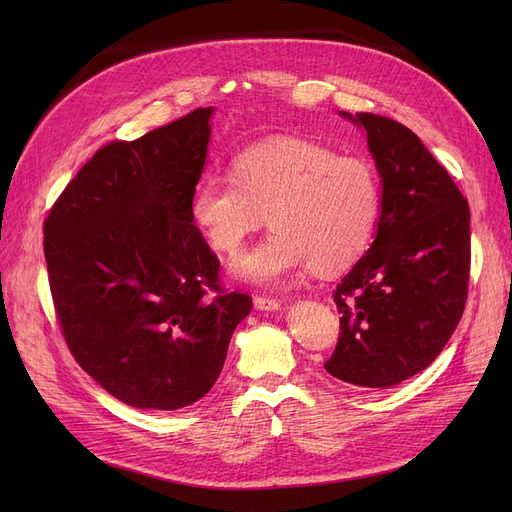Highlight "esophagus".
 Instances as JSON below:
<instances>
[{"label": "esophagus", "instance_id": "1", "mask_svg": "<svg viewBox=\"0 0 512 512\" xmlns=\"http://www.w3.org/2000/svg\"><path fill=\"white\" fill-rule=\"evenodd\" d=\"M253 303H255V309H259V311H278L280 309V301L270 299V297H255Z\"/></svg>", "mask_w": 512, "mask_h": 512}]
</instances>
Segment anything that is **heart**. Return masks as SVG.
<instances>
[{
  "mask_svg": "<svg viewBox=\"0 0 512 512\" xmlns=\"http://www.w3.org/2000/svg\"><path fill=\"white\" fill-rule=\"evenodd\" d=\"M382 209L380 178L361 155L307 139H280L240 151L230 176L203 174L188 213L207 245L236 253L263 226L274 232L238 257L232 272L278 286L305 265L332 274L365 251Z\"/></svg>",
  "mask_w": 512,
  "mask_h": 512,
  "instance_id": "1",
  "label": "heart"
}]
</instances>
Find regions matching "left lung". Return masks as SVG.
<instances>
[{"mask_svg":"<svg viewBox=\"0 0 512 512\" xmlns=\"http://www.w3.org/2000/svg\"><path fill=\"white\" fill-rule=\"evenodd\" d=\"M382 178L375 240L334 292L340 338L326 371L357 388H392L432 363L467 301L469 203L417 134L348 114Z\"/></svg>","mask_w":512,"mask_h":512,"instance_id":"1","label":"left lung"}]
</instances>
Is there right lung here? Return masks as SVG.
<instances>
[{
    "mask_svg": "<svg viewBox=\"0 0 512 512\" xmlns=\"http://www.w3.org/2000/svg\"><path fill=\"white\" fill-rule=\"evenodd\" d=\"M213 107L99 149L51 207L43 249L70 353L124 405L176 411L220 378L249 294L224 292L188 201Z\"/></svg>",
    "mask_w": 512,
    "mask_h": 512,
    "instance_id": "1",
    "label": "right lung"
}]
</instances>
